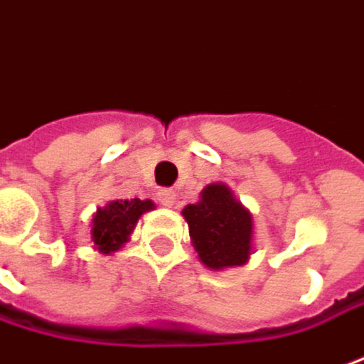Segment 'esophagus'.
<instances>
[{
	"instance_id": "1",
	"label": "esophagus",
	"mask_w": 364,
	"mask_h": 364,
	"mask_svg": "<svg viewBox=\"0 0 364 364\" xmlns=\"http://www.w3.org/2000/svg\"><path fill=\"white\" fill-rule=\"evenodd\" d=\"M158 202H160L164 208H175L177 196H175V191H171V189H160V191H158Z\"/></svg>"
}]
</instances>
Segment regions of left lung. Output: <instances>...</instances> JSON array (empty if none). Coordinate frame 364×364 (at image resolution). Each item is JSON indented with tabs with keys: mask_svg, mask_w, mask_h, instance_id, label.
Wrapping results in <instances>:
<instances>
[{
	"mask_svg": "<svg viewBox=\"0 0 364 364\" xmlns=\"http://www.w3.org/2000/svg\"><path fill=\"white\" fill-rule=\"evenodd\" d=\"M191 246L210 271L246 264L254 252V216L225 183H210L181 210Z\"/></svg>",
	"mask_w": 364,
	"mask_h": 364,
	"instance_id": "1",
	"label": "left lung"
}]
</instances>
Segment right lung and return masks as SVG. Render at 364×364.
<instances>
[{
    "mask_svg": "<svg viewBox=\"0 0 364 364\" xmlns=\"http://www.w3.org/2000/svg\"><path fill=\"white\" fill-rule=\"evenodd\" d=\"M156 204L151 200H112L106 206L97 208L91 218V248L100 254L110 256L118 252L129 240L131 233L144 213L154 210Z\"/></svg>",
    "mask_w": 364,
    "mask_h": 364,
    "instance_id": "right-lung-1",
    "label": "right lung"
}]
</instances>
